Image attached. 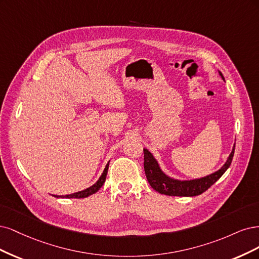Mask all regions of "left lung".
Masks as SVG:
<instances>
[{"instance_id": "8db88e82", "label": "left lung", "mask_w": 259, "mask_h": 259, "mask_svg": "<svg viewBox=\"0 0 259 259\" xmlns=\"http://www.w3.org/2000/svg\"><path fill=\"white\" fill-rule=\"evenodd\" d=\"M219 73L222 78L225 79L222 72L219 71ZM235 147L236 144L233 145L232 151L229 157L227 158V161L225 162V164L220 170L210 175H206L204 178L187 181H181L168 177V175L161 170L159 163L155 159L153 154L149 152L148 149L144 148V171L146 179L149 183V185L152 186V188H154L156 191L162 195L178 197H194L201 195L205 190L210 188L216 181H219L222 175L229 168L232 161L233 154H235Z\"/></svg>"}]
</instances>
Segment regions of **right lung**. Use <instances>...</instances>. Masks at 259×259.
Segmentation results:
<instances>
[{"instance_id":"1","label":"right lung","mask_w":259,"mask_h":259,"mask_svg":"<svg viewBox=\"0 0 259 259\" xmlns=\"http://www.w3.org/2000/svg\"><path fill=\"white\" fill-rule=\"evenodd\" d=\"M108 164H110V161H108L107 164L105 165V169H104L103 173L101 174V177L99 178V180L95 183L93 186H90V187H88V188H86L84 190H81V191H77V193H74V194H71V195H66V196H60V197H62V198H76L77 199V198H86V197H88L90 195L96 194L97 191L100 188H101L102 185L104 184L105 179H106V174H107V170H108ZM55 197L59 198V196H55Z\"/></svg>"}]
</instances>
